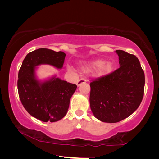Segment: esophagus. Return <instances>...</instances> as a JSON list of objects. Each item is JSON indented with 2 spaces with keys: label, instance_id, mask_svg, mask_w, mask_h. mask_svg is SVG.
I'll return each mask as SVG.
<instances>
[{
  "label": "esophagus",
  "instance_id": "esophagus-1",
  "mask_svg": "<svg viewBox=\"0 0 159 159\" xmlns=\"http://www.w3.org/2000/svg\"><path fill=\"white\" fill-rule=\"evenodd\" d=\"M87 82V79H85V78H82V79H79V80H78L77 83H76V85L77 86H79L82 84V83H85Z\"/></svg>",
  "mask_w": 159,
  "mask_h": 159
}]
</instances>
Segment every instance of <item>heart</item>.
Wrapping results in <instances>:
<instances>
[{"mask_svg":"<svg viewBox=\"0 0 159 159\" xmlns=\"http://www.w3.org/2000/svg\"><path fill=\"white\" fill-rule=\"evenodd\" d=\"M91 67H96V75L98 76H105L112 72L114 69V64L112 62H105L103 60H99L90 64Z\"/></svg>","mask_w":159,"mask_h":159,"instance_id":"obj_1","label":"heart"}]
</instances>
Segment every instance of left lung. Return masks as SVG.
<instances>
[{
    "label": "left lung",
    "mask_w": 159,
    "mask_h": 159,
    "mask_svg": "<svg viewBox=\"0 0 159 159\" xmlns=\"http://www.w3.org/2000/svg\"><path fill=\"white\" fill-rule=\"evenodd\" d=\"M120 67L91 80L90 109L102 122L117 123L130 116L143 99L145 78L135 55L117 50Z\"/></svg>",
    "instance_id": "obj_1"
}]
</instances>
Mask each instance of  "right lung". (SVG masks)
Returning a JSON list of instances; mask_svg holds the SVG:
<instances>
[{"label": "right lung", "mask_w": 159, "mask_h": 159, "mask_svg": "<svg viewBox=\"0 0 159 159\" xmlns=\"http://www.w3.org/2000/svg\"><path fill=\"white\" fill-rule=\"evenodd\" d=\"M66 54L39 48L27 54L18 73L17 89L21 104L29 114L43 122H55L66 115L70 99L77 85L53 77L40 83L35 78V67L51 64L63 66Z\"/></svg>", "instance_id": "add662e5"}]
</instances>
